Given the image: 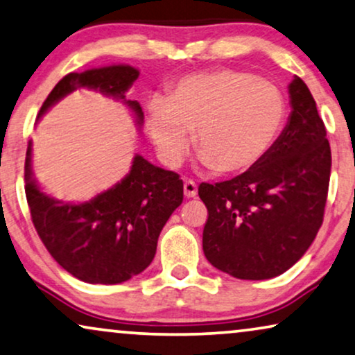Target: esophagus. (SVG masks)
I'll use <instances>...</instances> for the list:
<instances>
[{"instance_id":"34e87169","label":"esophagus","mask_w":355,"mask_h":355,"mask_svg":"<svg viewBox=\"0 0 355 355\" xmlns=\"http://www.w3.org/2000/svg\"><path fill=\"white\" fill-rule=\"evenodd\" d=\"M184 196H186L187 198H192L197 196V184L191 181V179L184 181Z\"/></svg>"}]
</instances>
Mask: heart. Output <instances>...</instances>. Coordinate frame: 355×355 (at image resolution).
<instances>
[{
	"instance_id": "1",
	"label": "heart",
	"mask_w": 355,
	"mask_h": 355,
	"mask_svg": "<svg viewBox=\"0 0 355 355\" xmlns=\"http://www.w3.org/2000/svg\"><path fill=\"white\" fill-rule=\"evenodd\" d=\"M286 118L283 92L247 72L220 69L189 76L148 110V129L162 162L178 166L193 148L220 174L250 169L275 144Z\"/></svg>"
}]
</instances>
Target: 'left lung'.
<instances>
[{
    "instance_id": "8db88e82",
    "label": "left lung",
    "mask_w": 355,
    "mask_h": 355,
    "mask_svg": "<svg viewBox=\"0 0 355 355\" xmlns=\"http://www.w3.org/2000/svg\"><path fill=\"white\" fill-rule=\"evenodd\" d=\"M291 116L259 163L239 176L200 184L208 210L203 254L239 279H270L289 270L323 223L331 150L309 87L289 84Z\"/></svg>"
}]
</instances>
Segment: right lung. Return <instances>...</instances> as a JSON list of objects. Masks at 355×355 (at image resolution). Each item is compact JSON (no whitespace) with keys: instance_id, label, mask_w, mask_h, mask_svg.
Listing matches in <instances>:
<instances>
[{"instance_id":"right-lung-1","label":"right lung","mask_w":355,"mask_h":355,"mask_svg":"<svg viewBox=\"0 0 355 355\" xmlns=\"http://www.w3.org/2000/svg\"><path fill=\"white\" fill-rule=\"evenodd\" d=\"M139 71L118 64L71 72L43 101L38 118L66 95L87 87L124 101L140 125L144 111L125 100ZM26 197L32 223L53 259L77 279L90 284H118L152 263L158 236L182 203V179L135 155L121 182L84 203L56 200L40 191L32 173V142L26 157Z\"/></svg>"}]
</instances>
